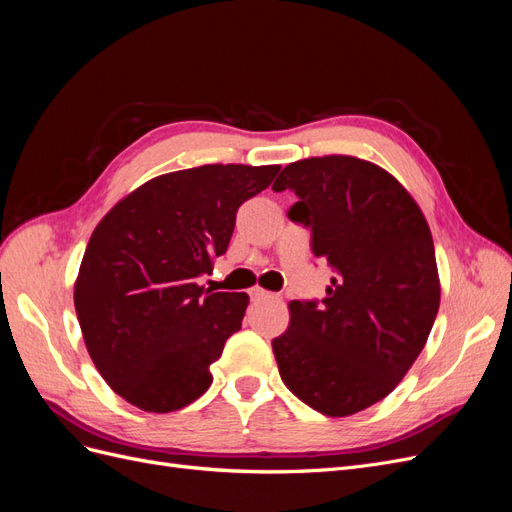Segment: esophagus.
<instances>
[{
  "mask_svg": "<svg viewBox=\"0 0 512 512\" xmlns=\"http://www.w3.org/2000/svg\"><path fill=\"white\" fill-rule=\"evenodd\" d=\"M250 297L252 299H256V301H260V299H267V297H271V292H267V290H262V288H252L250 290Z\"/></svg>",
  "mask_w": 512,
  "mask_h": 512,
  "instance_id": "34e87169",
  "label": "esophagus"
}]
</instances>
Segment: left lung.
I'll list each match as a JSON object with an SVG mask.
<instances>
[{
  "mask_svg": "<svg viewBox=\"0 0 512 512\" xmlns=\"http://www.w3.org/2000/svg\"><path fill=\"white\" fill-rule=\"evenodd\" d=\"M273 190L299 196L288 218L312 230L314 256L335 271L320 303L290 301L273 339L280 376L322 414L361 412L408 374L438 316L431 230L404 185L352 156L292 162Z\"/></svg>",
  "mask_w": 512,
  "mask_h": 512,
  "instance_id": "1",
  "label": "left lung"
}]
</instances>
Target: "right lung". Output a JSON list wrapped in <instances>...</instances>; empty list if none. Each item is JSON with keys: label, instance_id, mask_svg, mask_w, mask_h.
Segmentation results:
<instances>
[{"label": "right lung", "instance_id": "right-lung-1", "mask_svg": "<svg viewBox=\"0 0 512 512\" xmlns=\"http://www.w3.org/2000/svg\"><path fill=\"white\" fill-rule=\"evenodd\" d=\"M277 173V164L177 170L143 183L96 226L74 307L91 361L128 404L164 414L211 386L209 367L250 297L209 292L196 277L228 250L237 209Z\"/></svg>", "mask_w": 512, "mask_h": 512}]
</instances>
